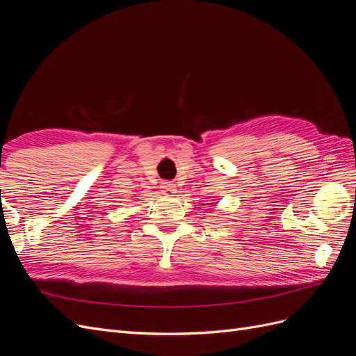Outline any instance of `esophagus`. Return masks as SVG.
<instances>
[{
	"mask_svg": "<svg viewBox=\"0 0 356 356\" xmlns=\"http://www.w3.org/2000/svg\"><path fill=\"white\" fill-rule=\"evenodd\" d=\"M161 188H163L166 193H174L175 191V184H172V182H163V184H161Z\"/></svg>",
	"mask_w": 356,
	"mask_h": 356,
	"instance_id": "esophagus-1",
	"label": "esophagus"
}]
</instances>
